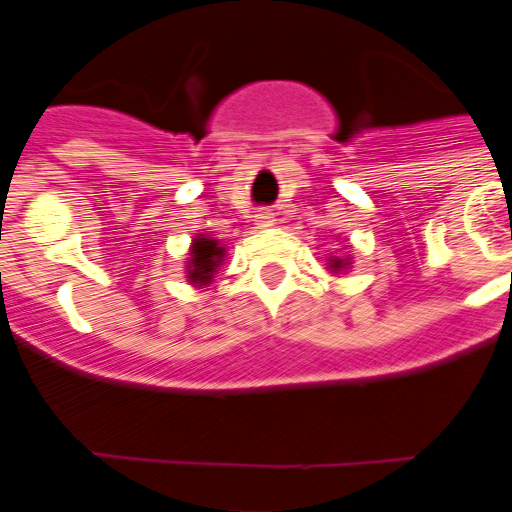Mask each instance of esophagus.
Wrapping results in <instances>:
<instances>
[{
  "label": "esophagus",
  "instance_id": "1",
  "mask_svg": "<svg viewBox=\"0 0 512 512\" xmlns=\"http://www.w3.org/2000/svg\"><path fill=\"white\" fill-rule=\"evenodd\" d=\"M267 226H273V217L267 215V212H264V215H256V228H267Z\"/></svg>",
  "mask_w": 512,
  "mask_h": 512
}]
</instances>
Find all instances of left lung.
I'll return each mask as SVG.
<instances>
[{
    "instance_id": "left-lung-1",
    "label": "left lung",
    "mask_w": 512,
    "mask_h": 512,
    "mask_svg": "<svg viewBox=\"0 0 512 512\" xmlns=\"http://www.w3.org/2000/svg\"><path fill=\"white\" fill-rule=\"evenodd\" d=\"M328 264H331V270L333 273H339V270H344V267H347V259H336V256H333V259H328Z\"/></svg>"
}]
</instances>
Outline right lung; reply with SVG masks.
I'll list each match as a JSON object with an SVG mask.
<instances>
[{
  "instance_id": "add662e5",
  "label": "right lung",
  "mask_w": 512,
  "mask_h": 512,
  "mask_svg": "<svg viewBox=\"0 0 512 512\" xmlns=\"http://www.w3.org/2000/svg\"><path fill=\"white\" fill-rule=\"evenodd\" d=\"M223 256H226V248H220L217 239L195 237L190 250V262H187V278H190V284H209L212 275L217 273V264L223 262Z\"/></svg>"
}]
</instances>
